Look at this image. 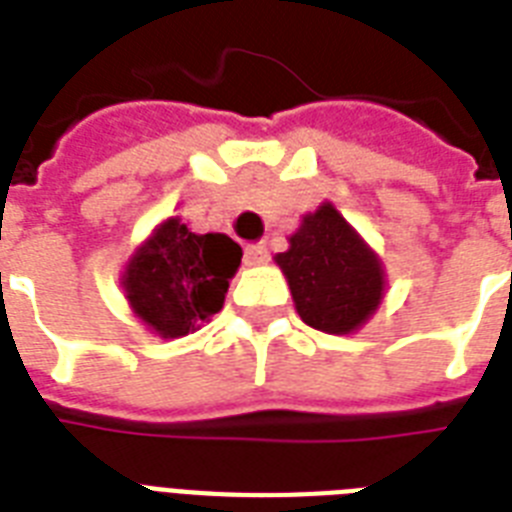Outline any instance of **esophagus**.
Listing matches in <instances>:
<instances>
[{
    "mask_svg": "<svg viewBox=\"0 0 512 512\" xmlns=\"http://www.w3.org/2000/svg\"><path fill=\"white\" fill-rule=\"evenodd\" d=\"M268 260V249L260 247V244H252V247L244 249V263L247 265H263Z\"/></svg>",
    "mask_w": 512,
    "mask_h": 512,
    "instance_id": "esophagus-1",
    "label": "esophagus"
}]
</instances>
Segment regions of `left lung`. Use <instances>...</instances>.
<instances>
[{
  "label": "left lung",
  "instance_id": "obj_1",
  "mask_svg": "<svg viewBox=\"0 0 512 512\" xmlns=\"http://www.w3.org/2000/svg\"><path fill=\"white\" fill-rule=\"evenodd\" d=\"M300 319L327 335H353L385 297V265L353 225L324 201L300 220L289 249L273 257Z\"/></svg>",
  "mask_w": 512,
  "mask_h": 512
}]
</instances>
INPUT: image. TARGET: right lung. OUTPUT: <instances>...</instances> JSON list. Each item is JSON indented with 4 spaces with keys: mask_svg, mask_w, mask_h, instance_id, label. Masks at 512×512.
Returning a JSON list of instances; mask_svg holds the SVG:
<instances>
[{
    "mask_svg": "<svg viewBox=\"0 0 512 512\" xmlns=\"http://www.w3.org/2000/svg\"><path fill=\"white\" fill-rule=\"evenodd\" d=\"M239 265L241 247L225 233H193L167 217L124 265V300L148 332L177 340L223 308Z\"/></svg>",
    "mask_w": 512,
    "mask_h": 512,
    "instance_id": "add662e5",
    "label": "right lung"
}]
</instances>
